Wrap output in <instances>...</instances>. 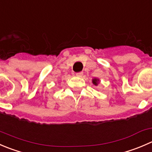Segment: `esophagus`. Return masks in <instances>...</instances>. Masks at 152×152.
<instances>
[{
  "label": "esophagus",
  "mask_w": 152,
  "mask_h": 152,
  "mask_svg": "<svg viewBox=\"0 0 152 152\" xmlns=\"http://www.w3.org/2000/svg\"><path fill=\"white\" fill-rule=\"evenodd\" d=\"M82 75H83V73H82V72H80V73H76V76H77V77H82Z\"/></svg>",
  "instance_id": "esophagus-1"
}]
</instances>
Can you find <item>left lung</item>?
I'll list each match as a JSON object with an SVG mask.
<instances>
[{
    "instance_id": "left-lung-1",
    "label": "left lung",
    "mask_w": 152,
    "mask_h": 152,
    "mask_svg": "<svg viewBox=\"0 0 152 152\" xmlns=\"http://www.w3.org/2000/svg\"><path fill=\"white\" fill-rule=\"evenodd\" d=\"M92 82H93V84L95 85V86H97V85L99 84L100 80L99 79H97V78H94V79H92Z\"/></svg>"
}]
</instances>
